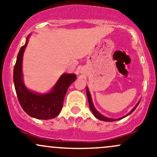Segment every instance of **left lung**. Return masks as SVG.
I'll use <instances>...</instances> for the list:
<instances>
[{"label": "left lung", "mask_w": 157, "mask_h": 157, "mask_svg": "<svg viewBox=\"0 0 157 157\" xmlns=\"http://www.w3.org/2000/svg\"><path fill=\"white\" fill-rule=\"evenodd\" d=\"M86 95H87V98H88V101H89V105H90V110H92V113H93V114H94V116H95V117H96L97 119H98V120H102V121H106V122L117 121V120H121V119H123V118L126 117L128 116V115L131 114V113H132L133 111H134V110H135V108H136L137 107H138V104L140 103V101H138V103L137 104V105H135V106L134 107V108H133L132 110L131 111H130L129 113H128V114L126 115V116L123 117H120V118H118V119H112V118H108V117H106L103 116V115H101V114L100 113H98V112L97 111V110H96V109H95V107H94L93 104H92V98H91V95H90V91H89V90H88V88H87V87H86Z\"/></svg>", "instance_id": "8db88e82"}]
</instances>
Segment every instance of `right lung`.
<instances>
[{
  "label": "right lung",
  "mask_w": 157,
  "mask_h": 157,
  "mask_svg": "<svg viewBox=\"0 0 157 157\" xmlns=\"http://www.w3.org/2000/svg\"><path fill=\"white\" fill-rule=\"evenodd\" d=\"M29 37L18 53L13 70V82L18 100L25 112L32 117L40 120L55 118L62 110L69 86L75 81L77 76L74 74H64L52 91L47 94L41 95L28 90L22 80V65L23 53L29 43Z\"/></svg>",
  "instance_id": "obj_1"
}]
</instances>
